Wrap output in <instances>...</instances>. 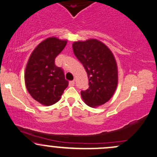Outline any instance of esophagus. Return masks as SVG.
I'll return each instance as SVG.
<instances>
[{
  "label": "esophagus",
  "instance_id": "34e87169",
  "mask_svg": "<svg viewBox=\"0 0 157 157\" xmlns=\"http://www.w3.org/2000/svg\"><path fill=\"white\" fill-rule=\"evenodd\" d=\"M75 81H74V80H72V81H70L69 82V86H75Z\"/></svg>",
  "mask_w": 157,
  "mask_h": 157
}]
</instances>
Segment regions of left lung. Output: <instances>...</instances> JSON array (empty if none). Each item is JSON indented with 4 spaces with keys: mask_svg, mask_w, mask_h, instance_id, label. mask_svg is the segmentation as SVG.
Segmentation results:
<instances>
[{
    "mask_svg": "<svg viewBox=\"0 0 157 157\" xmlns=\"http://www.w3.org/2000/svg\"><path fill=\"white\" fill-rule=\"evenodd\" d=\"M74 53L87 72L89 89L81 91L86 104L97 107L112 98L118 85V68L113 53L97 39L75 42Z\"/></svg>",
    "mask_w": 157,
    "mask_h": 157,
    "instance_id": "1",
    "label": "left lung"
}]
</instances>
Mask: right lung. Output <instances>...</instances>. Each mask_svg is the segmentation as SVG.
<instances>
[{
    "label": "right lung",
    "mask_w": 157,
    "mask_h": 157,
    "mask_svg": "<svg viewBox=\"0 0 157 157\" xmlns=\"http://www.w3.org/2000/svg\"><path fill=\"white\" fill-rule=\"evenodd\" d=\"M67 40L50 37L42 41L31 53L26 66L25 80L34 100L44 106L56 104L68 86L63 68L55 59L64 49Z\"/></svg>",
    "instance_id": "obj_1"
}]
</instances>
